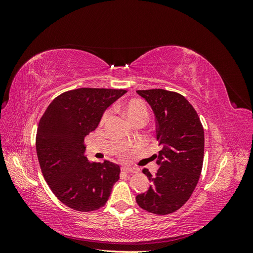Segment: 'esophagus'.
<instances>
[{
    "mask_svg": "<svg viewBox=\"0 0 253 253\" xmlns=\"http://www.w3.org/2000/svg\"><path fill=\"white\" fill-rule=\"evenodd\" d=\"M121 170L126 173H136L137 172V169H135V168H133V167H122Z\"/></svg>",
    "mask_w": 253,
    "mask_h": 253,
    "instance_id": "obj_1",
    "label": "esophagus"
}]
</instances>
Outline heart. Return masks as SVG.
Returning a JSON list of instances; mask_svg holds the SVG:
<instances>
[{
  "mask_svg": "<svg viewBox=\"0 0 253 253\" xmlns=\"http://www.w3.org/2000/svg\"><path fill=\"white\" fill-rule=\"evenodd\" d=\"M120 110L133 125L136 121L145 120L148 117L147 106H145V104L141 100H137V99H133V100H129L125 102L124 104H121ZM109 117H110V112H105L101 119L102 124L108 121Z\"/></svg>",
  "mask_w": 253,
  "mask_h": 253,
  "instance_id": "1",
  "label": "heart"
}]
</instances>
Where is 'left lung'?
<instances>
[{"label":"left lung","mask_w":253,"mask_h":253,"mask_svg":"<svg viewBox=\"0 0 253 253\" xmlns=\"http://www.w3.org/2000/svg\"><path fill=\"white\" fill-rule=\"evenodd\" d=\"M149 103L156 119V137L163 149L154 155L158 170L147 192L136 196L140 208L165 215L189 200L203 168L205 134L200 117L180 94L166 89L137 90Z\"/></svg>","instance_id":"left-lung-1"}]
</instances>
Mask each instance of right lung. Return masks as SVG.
<instances>
[{
	"label": "right lung",
	"instance_id": "1",
	"mask_svg": "<svg viewBox=\"0 0 253 253\" xmlns=\"http://www.w3.org/2000/svg\"><path fill=\"white\" fill-rule=\"evenodd\" d=\"M125 89L82 87L61 94L42 116L36 148L41 171L58 200L70 208L94 211L108 202L120 167L85 157L84 138Z\"/></svg>",
	"mask_w": 253,
	"mask_h": 253
}]
</instances>
